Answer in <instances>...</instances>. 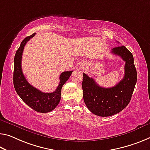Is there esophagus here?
Masks as SVG:
<instances>
[{
	"label": "esophagus",
	"instance_id": "esophagus-1",
	"mask_svg": "<svg viewBox=\"0 0 150 150\" xmlns=\"http://www.w3.org/2000/svg\"><path fill=\"white\" fill-rule=\"evenodd\" d=\"M85 68V67H84V66H82V69H84Z\"/></svg>",
	"mask_w": 150,
	"mask_h": 150
}]
</instances>
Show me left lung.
Masks as SVG:
<instances>
[{"label": "left lung", "instance_id": "obj_1", "mask_svg": "<svg viewBox=\"0 0 150 150\" xmlns=\"http://www.w3.org/2000/svg\"><path fill=\"white\" fill-rule=\"evenodd\" d=\"M111 54L125 62V75L111 88H103L93 78L83 73V98L88 110L100 117H109L123 110L129 103L137 82V71L133 56L123 45L112 48Z\"/></svg>", "mask_w": 150, "mask_h": 150}]
</instances>
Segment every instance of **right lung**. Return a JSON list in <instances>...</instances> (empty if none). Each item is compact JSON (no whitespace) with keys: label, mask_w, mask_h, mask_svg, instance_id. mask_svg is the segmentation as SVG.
<instances>
[{"label":"right lung","mask_w":150,"mask_h":150,"mask_svg":"<svg viewBox=\"0 0 150 150\" xmlns=\"http://www.w3.org/2000/svg\"><path fill=\"white\" fill-rule=\"evenodd\" d=\"M35 33L25 38L16 52L14 58L13 84L18 95L24 103L39 112L52 111L59 104L61 98L62 88L69 79L72 71L62 72L59 76V85L53 93H45L31 86L25 78L21 68V59L23 50L27 41L31 39Z\"/></svg>","instance_id":"1"}]
</instances>
